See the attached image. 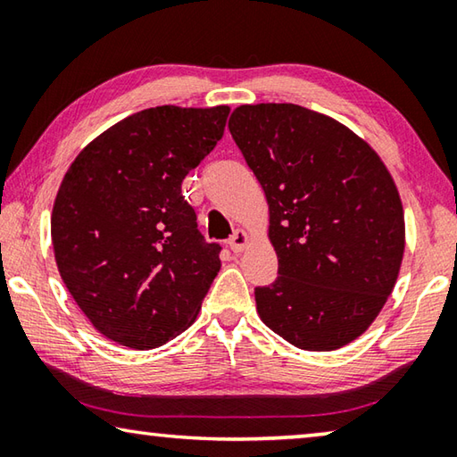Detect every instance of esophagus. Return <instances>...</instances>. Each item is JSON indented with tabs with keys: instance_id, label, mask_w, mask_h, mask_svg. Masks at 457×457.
<instances>
[{
	"instance_id": "esophagus-1",
	"label": "esophagus",
	"mask_w": 457,
	"mask_h": 457,
	"mask_svg": "<svg viewBox=\"0 0 457 457\" xmlns=\"http://www.w3.org/2000/svg\"><path fill=\"white\" fill-rule=\"evenodd\" d=\"M247 244H250V234H247L245 229H236L234 236L229 237V247H231V250H234L236 253L244 252L245 247H247Z\"/></svg>"
}]
</instances>
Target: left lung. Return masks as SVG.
<instances>
[{"label":"left lung","mask_w":457,"mask_h":457,"mask_svg":"<svg viewBox=\"0 0 457 457\" xmlns=\"http://www.w3.org/2000/svg\"><path fill=\"white\" fill-rule=\"evenodd\" d=\"M229 133L264 189L274 284L262 322L303 351H337L365 332L395 288L405 215L383 159L343 122L298 104H242Z\"/></svg>","instance_id":"left-lung-1"}]
</instances>
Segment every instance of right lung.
<instances>
[{
	"mask_svg": "<svg viewBox=\"0 0 457 457\" xmlns=\"http://www.w3.org/2000/svg\"><path fill=\"white\" fill-rule=\"evenodd\" d=\"M229 106H154L76 154L52 207L58 272L100 335L135 351L195 322L218 276L181 183L223 135Z\"/></svg>",
	"mask_w": 457,
	"mask_h": 457,
	"instance_id": "right-lung-1",
	"label": "right lung"
}]
</instances>
